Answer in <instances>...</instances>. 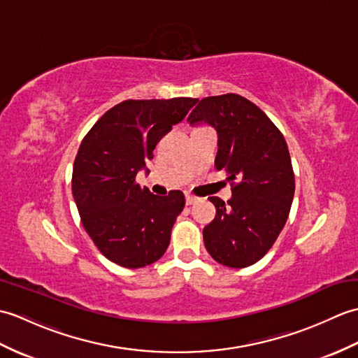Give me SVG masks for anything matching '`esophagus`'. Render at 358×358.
I'll use <instances>...</instances> for the list:
<instances>
[{"mask_svg":"<svg viewBox=\"0 0 358 358\" xmlns=\"http://www.w3.org/2000/svg\"><path fill=\"white\" fill-rule=\"evenodd\" d=\"M196 201H199V199H196L195 195L186 194V204H189V206H191V204H194V203H196Z\"/></svg>","mask_w":358,"mask_h":358,"instance_id":"34e87169","label":"esophagus"}]
</instances>
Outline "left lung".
Listing matches in <instances>:
<instances>
[{
    "label": "left lung",
    "mask_w": 358,
    "mask_h": 358,
    "mask_svg": "<svg viewBox=\"0 0 358 358\" xmlns=\"http://www.w3.org/2000/svg\"><path fill=\"white\" fill-rule=\"evenodd\" d=\"M189 124L218 134L217 171L227 172L232 199L210 196L215 218L203 229L208 252L227 268H246L272 248L291 210L295 180L285 136L252 101L237 94L208 96Z\"/></svg>",
    "instance_id": "8db88e82"
}]
</instances>
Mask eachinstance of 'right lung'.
Listing matches in <instances>:
<instances>
[{
	"label": "right lung",
	"instance_id": "1",
	"mask_svg": "<svg viewBox=\"0 0 358 358\" xmlns=\"http://www.w3.org/2000/svg\"><path fill=\"white\" fill-rule=\"evenodd\" d=\"M196 101L185 96L126 100L106 112L80 144L72 194L81 223L98 250L123 268L152 264L169 246L173 223L185 208L183 192L158 196L135 178L154 158L162 136Z\"/></svg>",
	"mask_w": 358,
	"mask_h": 358
}]
</instances>
